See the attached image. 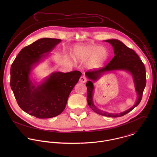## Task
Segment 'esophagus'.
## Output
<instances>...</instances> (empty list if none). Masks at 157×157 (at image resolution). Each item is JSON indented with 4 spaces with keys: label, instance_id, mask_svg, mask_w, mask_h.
Segmentation results:
<instances>
[{
    "label": "esophagus",
    "instance_id": "obj_1",
    "mask_svg": "<svg viewBox=\"0 0 157 157\" xmlns=\"http://www.w3.org/2000/svg\"><path fill=\"white\" fill-rule=\"evenodd\" d=\"M79 82L80 83H85L86 82V78L85 75H82L81 76V77L79 79Z\"/></svg>",
    "mask_w": 157,
    "mask_h": 157
}]
</instances>
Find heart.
Returning a JSON list of instances; mask_svg holds the SVG:
<instances>
[{"mask_svg":"<svg viewBox=\"0 0 157 157\" xmlns=\"http://www.w3.org/2000/svg\"><path fill=\"white\" fill-rule=\"evenodd\" d=\"M74 56L79 61H85L90 58L88 67L97 68L101 67L107 60L108 51L106 48L99 45H81L74 49Z\"/></svg>","mask_w":157,"mask_h":157,"instance_id":"obj_1","label":"heart"}]
</instances>
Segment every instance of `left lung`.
Listing matches in <instances>:
<instances>
[{"label": "left lung", "mask_w": 157, "mask_h": 157, "mask_svg": "<svg viewBox=\"0 0 157 157\" xmlns=\"http://www.w3.org/2000/svg\"><path fill=\"white\" fill-rule=\"evenodd\" d=\"M112 45L114 52V57L110 62L105 67L98 70L89 71L85 75L90 80L86 84L87 87V101L90 108L101 115L109 117H118L131 112L140 103L143 93L146 84V70L144 63L134 51L117 39L105 40ZM124 70L130 73L133 77L137 98L135 105L128 110L120 113H111L99 110L93 102L94 82L96 81L105 73L111 71Z\"/></svg>", "instance_id": "1"}]
</instances>
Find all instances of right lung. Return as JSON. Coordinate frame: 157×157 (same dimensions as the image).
Listing matches in <instances>:
<instances>
[{"label":"right lung","instance_id":"add662e5","mask_svg":"<svg viewBox=\"0 0 157 157\" xmlns=\"http://www.w3.org/2000/svg\"><path fill=\"white\" fill-rule=\"evenodd\" d=\"M62 40L43 38L19 52L11 67L10 86L19 107L39 118H50L63 112L68 97L82 73L55 72L41 83L32 81L31 73Z\"/></svg>","mask_w":157,"mask_h":157}]
</instances>
